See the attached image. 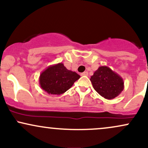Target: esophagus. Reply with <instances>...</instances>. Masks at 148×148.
I'll return each instance as SVG.
<instances>
[{"instance_id":"34e87169","label":"esophagus","mask_w":148,"mask_h":148,"mask_svg":"<svg viewBox=\"0 0 148 148\" xmlns=\"http://www.w3.org/2000/svg\"><path fill=\"white\" fill-rule=\"evenodd\" d=\"M81 76H88V72H84L81 74Z\"/></svg>"}]
</instances>
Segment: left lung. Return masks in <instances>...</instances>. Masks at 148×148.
I'll list each match as a JSON object with an SVG mask.
<instances>
[{"instance_id": "obj_1", "label": "left lung", "mask_w": 148, "mask_h": 148, "mask_svg": "<svg viewBox=\"0 0 148 148\" xmlns=\"http://www.w3.org/2000/svg\"><path fill=\"white\" fill-rule=\"evenodd\" d=\"M93 88L105 99H112L124 90L123 79L107 66H101L91 76Z\"/></svg>"}]
</instances>
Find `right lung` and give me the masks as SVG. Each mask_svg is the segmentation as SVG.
<instances>
[{"mask_svg":"<svg viewBox=\"0 0 148 148\" xmlns=\"http://www.w3.org/2000/svg\"><path fill=\"white\" fill-rule=\"evenodd\" d=\"M81 77L75 72L69 70L62 62L52 64L40 74L39 84L42 90L51 95H61L73 86Z\"/></svg>","mask_w":148,"mask_h":148,"instance_id":"1","label":"right lung"}]
</instances>
